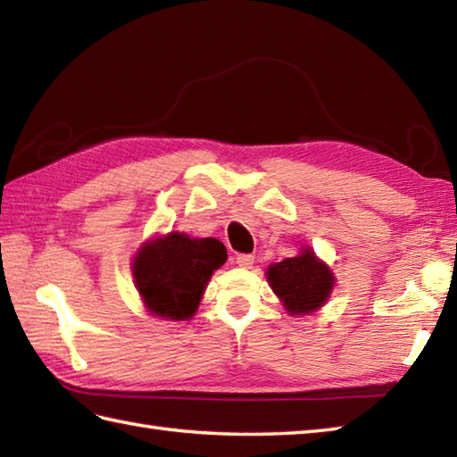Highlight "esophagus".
<instances>
[{"mask_svg": "<svg viewBox=\"0 0 457 457\" xmlns=\"http://www.w3.org/2000/svg\"><path fill=\"white\" fill-rule=\"evenodd\" d=\"M253 263H255V257H253V255L244 253V255H237V257H236V265H237V267L251 269V267H253Z\"/></svg>", "mask_w": 457, "mask_h": 457, "instance_id": "1", "label": "esophagus"}]
</instances>
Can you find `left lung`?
<instances>
[{
	"label": "left lung",
	"instance_id": "obj_1",
	"mask_svg": "<svg viewBox=\"0 0 457 457\" xmlns=\"http://www.w3.org/2000/svg\"><path fill=\"white\" fill-rule=\"evenodd\" d=\"M267 283L290 316L318 312L332 295L336 277L312 247H300L296 257L269 265Z\"/></svg>",
	"mask_w": 457,
	"mask_h": 457
}]
</instances>
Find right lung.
<instances>
[{
    "instance_id": "obj_1",
    "label": "right lung",
    "mask_w": 457,
    "mask_h": 457,
    "mask_svg": "<svg viewBox=\"0 0 457 457\" xmlns=\"http://www.w3.org/2000/svg\"><path fill=\"white\" fill-rule=\"evenodd\" d=\"M228 259L221 241L182 231L147 239L133 255L135 288L147 312L162 320H190L200 306L213 270Z\"/></svg>"
}]
</instances>
